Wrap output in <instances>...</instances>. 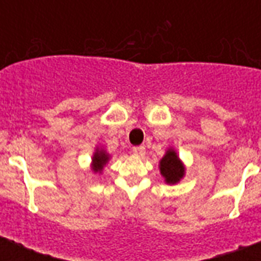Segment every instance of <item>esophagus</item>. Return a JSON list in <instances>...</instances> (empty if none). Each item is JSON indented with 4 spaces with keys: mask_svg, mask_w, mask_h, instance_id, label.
I'll return each instance as SVG.
<instances>
[{
    "mask_svg": "<svg viewBox=\"0 0 261 261\" xmlns=\"http://www.w3.org/2000/svg\"><path fill=\"white\" fill-rule=\"evenodd\" d=\"M133 153L135 155H138V157H142L146 153V149H145V146H135L133 147Z\"/></svg>",
    "mask_w": 261,
    "mask_h": 261,
    "instance_id": "esophagus-1",
    "label": "esophagus"
}]
</instances>
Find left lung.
Masks as SVG:
<instances>
[{
	"label": "left lung",
	"mask_w": 261,
	"mask_h": 261,
	"mask_svg": "<svg viewBox=\"0 0 261 261\" xmlns=\"http://www.w3.org/2000/svg\"><path fill=\"white\" fill-rule=\"evenodd\" d=\"M160 172L168 184H176L184 177L186 168L178 159L177 153L173 149H168L165 155L160 161Z\"/></svg>",
	"instance_id": "8db88e82"
}]
</instances>
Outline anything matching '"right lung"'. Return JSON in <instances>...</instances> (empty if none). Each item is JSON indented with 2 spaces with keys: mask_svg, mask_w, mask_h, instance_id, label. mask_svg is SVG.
Returning a JSON list of instances; mask_svg holds the SVG:
<instances>
[{
  "mask_svg": "<svg viewBox=\"0 0 261 261\" xmlns=\"http://www.w3.org/2000/svg\"><path fill=\"white\" fill-rule=\"evenodd\" d=\"M108 160H110V154L107 153L106 150H102V149H96V151H94L93 154V159H92V164H93V167H92V169H93V172H96V173H101L102 168H104V165H106L107 163H108Z\"/></svg>",
  "mask_w": 261,
  "mask_h": 261,
  "instance_id": "add662e5",
  "label": "right lung"
}]
</instances>
